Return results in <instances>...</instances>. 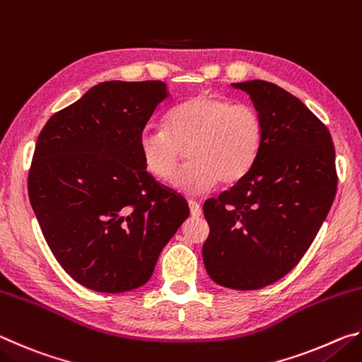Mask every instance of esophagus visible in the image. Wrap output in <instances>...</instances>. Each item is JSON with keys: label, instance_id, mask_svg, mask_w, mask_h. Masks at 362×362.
Returning <instances> with one entry per match:
<instances>
[{"label": "esophagus", "instance_id": "1", "mask_svg": "<svg viewBox=\"0 0 362 362\" xmlns=\"http://www.w3.org/2000/svg\"><path fill=\"white\" fill-rule=\"evenodd\" d=\"M188 206H189V212H192L193 217H199L201 214H203V209H201L199 203H196V201H188Z\"/></svg>", "mask_w": 362, "mask_h": 362}]
</instances>
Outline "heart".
Segmentation results:
<instances>
[{
	"instance_id": "heart-1",
	"label": "heart",
	"mask_w": 362,
	"mask_h": 362,
	"mask_svg": "<svg viewBox=\"0 0 362 362\" xmlns=\"http://www.w3.org/2000/svg\"><path fill=\"white\" fill-rule=\"evenodd\" d=\"M265 144V122L249 105L218 94H199L175 105L164 118V129H146L139 150L146 173L168 182L188 155V166L177 175L175 188L203 194L217 185H235L259 159Z\"/></svg>"
}]
</instances>
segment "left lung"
<instances>
[{"label": "left lung", "mask_w": 362, "mask_h": 362, "mask_svg": "<svg viewBox=\"0 0 362 362\" xmlns=\"http://www.w3.org/2000/svg\"><path fill=\"white\" fill-rule=\"evenodd\" d=\"M231 86L262 115L265 144L244 179L204 203L203 260L214 283L255 291L286 276L316 238L337 192L335 150L327 127L283 88Z\"/></svg>", "instance_id": "1"}]
</instances>
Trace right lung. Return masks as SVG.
I'll return each mask as SVG.
<instances>
[{
	"label": "right lung",
	"mask_w": 362,
	"mask_h": 362,
	"mask_svg": "<svg viewBox=\"0 0 362 362\" xmlns=\"http://www.w3.org/2000/svg\"><path fill=\"white\" fill-rule=\"evenodd\" d=\"M169 97L163 81H105L52 115L36 140L30 204L49 249L88 289L118 293L151 278L189 216L146 173L139 137Z\"/></svg>",
	"instance_id": "obj_1"
}]
</instances>
